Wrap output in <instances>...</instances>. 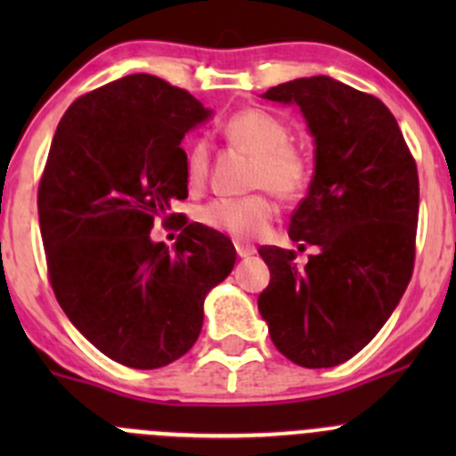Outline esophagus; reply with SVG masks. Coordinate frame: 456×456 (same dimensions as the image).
<instances>
[{
	"instance_id": "obj_1",
	"label": "esophagus",
	"mask_w": 456,
	"mask_h": 456,
	"mask_svg": "<svg viewBox=\"0 0 456 456\" xmlns=\"http://www.w3.org/2000/svg\"><path fill=\"white\" fill-rule=\"evenodd\" d=\"M233 245H236V254L240 256V257H249V256L256 254V247L254 245H247V242H240V240H236V242H233Z\"/></svg>"
}]
</instances>
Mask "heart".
I'll return each instance as SVG.
<instances>
[{"label": "heart", "instance_id": "1", "mask_svg": "<svg viewBox=\"0 0 456 456\" xmlns=\"http://www.w3.org/2000/svg\"><path fill=\"white\" fill-rule=\"evenodd\" d=\"M229 145L254 156L249 185L265 187L282 200H297L309 190L314 167L302 150L291 145V127L275 114L260 108L233 112L223 126ZM209 145L196 139L187 147L185 174L190 187H200L209 174ZM275 216V205L266 191L242 199H216L200 209V223L238 240L260 236Z\"/></svg>", "mask_w": 456, "mask_h": 456}]
</instances>
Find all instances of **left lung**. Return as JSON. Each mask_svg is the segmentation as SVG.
I'll use <instances>...</instances> for the list:
<instances>
[{
    "label": "left lung",
    "instance_id": "left-lung-1",
    "mask_svg": "<svg viewBox=\"0 0 456 456\" xmlns=\"http://www.w3.org/2000/svg\"><path fill=\"white\" fill-rule=\"evenodd\" d=\"M296 103L315 139L309 194L291 214L289 238L317 254L260 247L271 282L257 297L271 339L305 369L351 360L379 333L415 266L419 176L393 112L377 96L330 77L266 90Z\"/></svg>",
    "mask_w": 456,
    "mask_h": 456
}]
</instances>
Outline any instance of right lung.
I'll use <instances>...</instances> for the list:
<instances>
[{"label": "right lung", "mask_w": 456, "mask_h": 456, "mask_svg": "<svg viewBox=\"0 0 456 456\" xmlns=\"http://www.w3.org/2000/svg\"><path fill=\"white\" fill-rule=\"evenodd\" d=\"M187 90L130 75L79 96L59 121L37 209L48 280L63 314L103 355L160 369L202 329L205 296L232 273L224 233L187 223V132L209 117ZM182 229L174 250L151 227Z\"/></svg>", "instance_id": "1"}]
</instances>
